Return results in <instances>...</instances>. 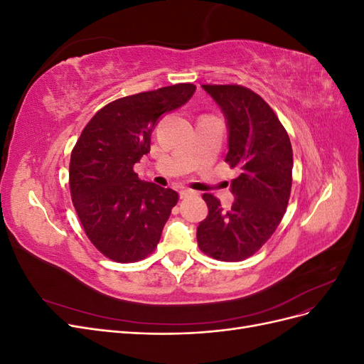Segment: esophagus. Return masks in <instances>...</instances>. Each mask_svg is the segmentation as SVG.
<instances>
[{
  "instance_id": "34e87169",
  "label": "esophagus",
  "mask_w": 364,
  "mask_h": 364,
  "mask_svg": "<svg viewBox=\"0 0 364 364\" xmlns=\"http://www.w3.org/2000/svg\"><path fill=\"white\" fill-rule=\"evenodd\" d=\"M196 194H197L196 191H193V190H188V188H182V190L179 191L181 199H188V197H191V196H196Z\"/></svg>"
}]
</instances>
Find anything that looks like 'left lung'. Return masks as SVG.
I'll return each instance as SVG.
<instances>
[{
	"instance_id": "8db88e82",
	"label": "left lung",
	"mask_w": 364,
	"mask_h": 364,
	"mask_svg": "<svg viewBox=\"0 0 364 364\" xmlns=\"http://www.w3.org/2000/svg\"><path fill=\"white\" fill-rule=\"evenodd\" d=\"M222 109L228 126L230 167L241 170L230 182L235 196L223 209L213 194H203L208 215L197 226V245L220 261L252 257L277 230L291 191V142L272 107L240 85H202Z\"/></svg>"
}]
</instances>
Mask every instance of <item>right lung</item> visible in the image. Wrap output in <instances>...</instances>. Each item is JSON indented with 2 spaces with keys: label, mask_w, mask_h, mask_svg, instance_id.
<instances>
[{
  "label": "right lung",
  "mask_w": 364,
  "mask_h": 364,
  "mask_svg": "<svg viewBox=\"0 0 364 364\" xmlns=\"http://www.w3.org/2000/svg\"><path fill=\"white\" fill-rule=\"evenodd\" d=\"M191 83L118 98L83 129L71 153L70 188L91 243L117 262L146 258L158 246L178 193L139 181L134 165L150 151L159 118L183 106Z\"/></svg>",
  "instance_id": "right-lung-1"
}]
</instances>
